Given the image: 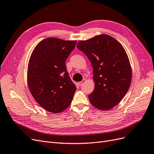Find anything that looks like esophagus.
<instances>
[{
  "instance_id": "1",
  "label": "esophagus",
  "mask_w": 154,
  "mask_h": 154,
  "mask_svg": "<svg viewBox=\"0 0 154 154\" xmlns=\"http://www.w3.org/2000/svg\"><path fill=\"white\" fill-rule=\"evenodd\" d=\"M85 82H86V79H83L82 82H78V85L79 86H82L84 83H85Z\"/></svg>"
}]
</instances>
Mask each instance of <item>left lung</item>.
Masks as SVG:
<instances>
[{"label":"left lung","mask_w":154,"mask_h":154,"mask_svg":"<svg viewBox=\"0 0 154 154\" xmlns=\"http://www.w3.org/2000/svg\"><path fill=\"white\" fill-rule=\"evenodd\" d=\"M77 48L87 55L94 69L95 87L88 95L90 102L101 110L115 107L128 92L132 79L124 47L111 36L102 34L79 41Z\"/></svg>","instance_id":"1"}]
</instances>
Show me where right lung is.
Here are the masks:
<instances>
[{
  "label": "right lung",
  "instance_id": "obj_1",
  "mask_svg": "<svg viewBox=\"0 0 154 154\" xmlns=\"http://www.w3.org/2000/svg\"><path fill=\"white\" fill-rule=\"evenodd\" d=\"M76 42L46 38L37 45L30 57L29 90L37 103L50 112L58 113L67 109L76 92L65 62Z\"/></svg>",
  "mask_w": 154,
  "mask_h": 154
}]
</instances>
